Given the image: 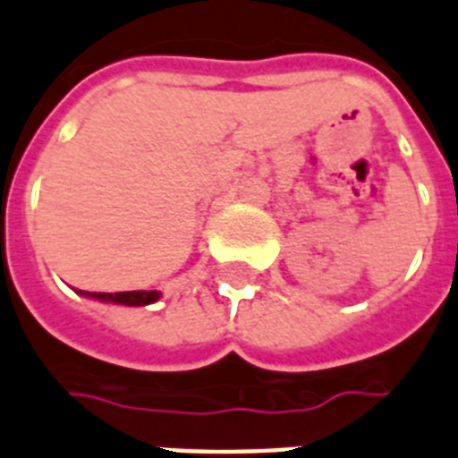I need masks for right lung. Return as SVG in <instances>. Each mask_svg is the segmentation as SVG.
I'll return each mask as SVG.
<instances>
[{
    "mask_svg": "<svg viewBox=\"0 0 458 458\" xmlns=\"http://www.w3.org/2000/svg\"><path fill=\"white\" fill-rule=\"evenodd\" d=\"M77 293L86 294V297H93V300L102 301H114V304H126V306H145L152 304L161 297L158 290H133V293H84V290H77Z\"/></svg>",
    "mask_w": 458,
    "mask_h": 458,
    "instance_id": "right-lung-1",
    "label": "right lung"
}]
</instances>
